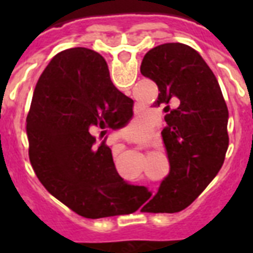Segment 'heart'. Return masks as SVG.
I'll list each match as a JSON object with an SVG mask.
<instances>
[{
  "instance_id": "1",
  "label": "heart",
  "mask_w": 253,
  "mask_h": 253,
  "mask_svg": "<svg viewBox=\"0 0 253 253\" xmlns=\"http://www.w3.org/2000/svg\"><path fill=\"white\" fill-rule=\"evenodd\" d=\"M146 131H148V128L145 126V123L141 119L135 118V119H132L130 126H128L127 137L131 138V139H139V138H142L146 134Z\"/></svg>"
}]
</instances>
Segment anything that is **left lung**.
Segmentation results:
<instances>
[{
  "label": "left lung",
  "instance_id": "obj_1",
  "mask_svg": "<svg viewBox=\"0 0 253 253\" xmlns=\"http://www.w3.org/2000/svg\"><path fill=\"white\" fill-rule=\"evenodd\" d=\"M141 73L159 86L163 138L170 170L145 206L149 212H177L201 195L221 169L229 146V111L217 78L201 54L183 43L149 50Z\"/></svg>",
  "mask_w": 253,
  "mask_h": 253
}]
</instances>
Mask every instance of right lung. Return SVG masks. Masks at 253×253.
Masks as SVG:
<instances>
[{"instance_id": "add662e5", "label": "right lung", "mask_w": 253, "mask_h": 253, "mask_svg": "<svg viewBox=\"0 0 253 253\" xmlns=\"http://www.w3.org/2000/svg\"><path fill=\"white\" fill-rule=\"evenodd\" d=\"M134 101L114 86L99 52L67 48L52 58L36 83L27 116L30 161L52 196L85 218L135 211L134 186L122 179L105 141L94 130L119 128Z\"/></svg>"}]
</instances>
